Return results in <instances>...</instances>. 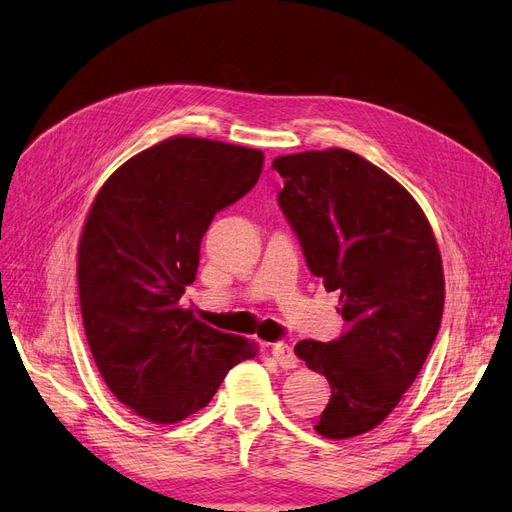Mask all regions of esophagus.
<instances>
[{"mask_svg": "<svg viewBox=\"0 0 512 512\" xmlns=\"http://www.w3.org/2000/svg\"><path fill=\"white\" fill-rule=\"evenodd\" d=\"M271 354L275 356V361L280 363V367H284V369H292V367H297V363H299L297 356H294V350L284 342L271 344Z\"/></svg>", "mask_w": 512, "mask_h": 512, "instance_id": "esophagus-1", "label": "esophagus"}]
</instances>
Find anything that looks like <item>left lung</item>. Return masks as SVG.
Masks as SVG:
<instances>
[{"mask_svg":"<svg viewBox=\"0 0 512 512\" xmlns=\"http://www.w3.org/2000/svg\"><path fill=\"white\" fill-rule=\"evenodd\" d=\"M277 203L309 271L339 292L344 331L301 339L294 354L327 376L331 399L316 431L344 440L374 429L416 380L438 335L444 273L436 239L401 185L346 149L273 160Z\"/></svg>","mask_w":512,"mask_h":512,"instance_id":"1","label":"left lung"}]
</instances>
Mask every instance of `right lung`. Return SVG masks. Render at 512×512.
Listing matches in <instances>:
<instances>
[{
	"mask_svg": "<svg viewBox=\"0 0 512 512\" xmlns=\"http://www.w3.org/2000/svg\"><path fill=\"white\" fill-rule=\"evenodd\" d=\"M262 162L258 149L168 138L117 168L87 215L79 245L87 342L108 389L151 423L205 408L228 371L256 354L179 301L215 213L254 188Z\"/></svg>",
	"mask_w": 512,
	"mask_h": 512,
	"instance_id": "add662e5",
	"label": "right lung"
}]
</instances>
